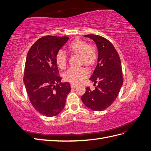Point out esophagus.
I'll use <instances>...</instances> for the list:
<instances>
[{
  "mask_svg": "<svg viewBox=\"0 0 151 151\" xmlns=\"http://www.w3.org/2000/svg\"><path fill=\"white\" fill-rule=\"evenodd\" d=\"M70 86H71L72 88H76L77 85L76 84H74V83H71L70 84Z\"/></svg>",
  "mask_w": 151,
  "mask_h": 151,
  "instance_id": "1",
  "label": "esophagus"
}]
</instances>
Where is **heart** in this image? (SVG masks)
Returning a JSON list of instances; mask_svg holds the SVG:
<instances>
[{
  "mask_svg": "<svg viewBox=\"0 0 151 151\" xmlns=\"http://www.w3.org/2000/svg\"><path fill=\"white\" fill-rule=\"evenodd\" d=\"M68 50L73 53L79 55L81 57V62L88 67L93 66L97 59V52L96 48L89 45L86 41L76 39L68 45ZM55 60L58 66L64 68L67 63V55L64 50H58L56 54ZM88 75V71L84 67L70 68L64 74L67 81L78 84Z\"/></svg>",
  "mask_w": 151,
  "mask_h": 151,
  "instance_id": "obj_1",
  "label": "heart"
}]
</instances>
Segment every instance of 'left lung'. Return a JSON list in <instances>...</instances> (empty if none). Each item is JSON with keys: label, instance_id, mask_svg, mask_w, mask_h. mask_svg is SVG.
Returning a JSON list of instances; mask_svg holds the SVG:
<instances>
[{"label": "left lung", "instance_id": "1", "mask_svg": "<svg viewBox=\"0 0 151 151\" xmlns=\"http://www.w3.org/2000/svg\"><path fill=\"white\" fill-rule=\"evenodd\" d=\"M96 43L98 52V63L89 80L98 83L92 91L89 87L81 96L86 106L101 111L114 102L123 83L120 58L113 44L107 39L95 35H85Z\"/></svg>", "mask_w": 151, "mask_h": 151}]
</instances>
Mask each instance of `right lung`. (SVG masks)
<instances>
[{
	"label": "right lung",
	"mask_w": 151,
	"mask_h": 151,
	"mask_svg": "<svg viewBox=\"0 0 151 151\" xmlns=\"http://www.w3.org/2000/svg\"><path fill=\"white\" fill-rule=\"evenodd\" d=\"M69 38L45 36L32 45L26 57L24 83L29 101L36 111L52 117L65 106L71 88L61 83L56 54Z\"/></svg>",
	"instance_id": "1"
}]
</instances>
